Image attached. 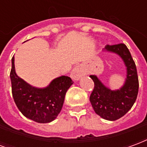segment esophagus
<instances>
[{"label": "esophagus", "instance_id": "obj_1", "mask_svg": "<svg viewBox=\"0 0 147 147\" xmlns=\"http://www.w3.org/2000/svg\"><path fill=\"white\" fill-rule=\"evenodd\" d=\"M83 71L81 66H76L75 67L71 72V77L74 80H79L83 76Z\"/></svg>", "mask_w": 147, "mask_h": 147}]
</instances>
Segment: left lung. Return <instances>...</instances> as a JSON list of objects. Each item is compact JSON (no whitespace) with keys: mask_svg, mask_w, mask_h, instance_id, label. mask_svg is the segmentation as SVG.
<instances>
[{"mask_svg":"<svg viewBox=\"0 0 147 147\" xmlns=\"http://www.w3.org/2000/svg\"><path fill=\"white\" fill-rule=\"evenodd\" d=\"M105 50L120 55L127 67L125 83L120 90H111L96 76H90L94 87L90 101L96 113L108 120H116L124 116L136 102L139 92V78L135 61L123 43L108 45Z\"/></svg>","mask_w":147,"mask_h":147,"instance_id":"1","label":"left lung"}]
</instances>
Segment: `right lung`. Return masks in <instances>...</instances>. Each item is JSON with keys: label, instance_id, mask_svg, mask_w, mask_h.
<instances>
[{"label": "right lung", "instance_id": "right-lung-1", "mask_svg": "<svg viewBox=\"0 0 147 147\" xmlns=\"http://www.w3.org/2000/svg\"><path fill=\"white\" fill-rule=\"evenodd\" d=\"M11 93L16 105L22 114L38 123H49L60 113L66 92L73 81L70 77H58L47 87L31 86L18 76L15 71L14 57L10 72Z\"/></svg>", "mask_w": 147, "mask_h": 147}]
</instances>
